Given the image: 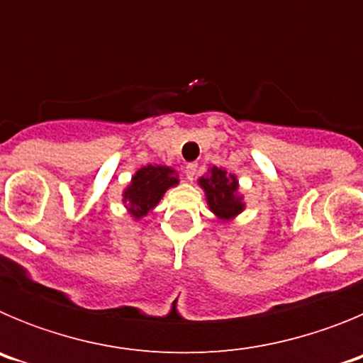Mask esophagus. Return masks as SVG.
I'll return each instance as SVG.
<instances>
[{"instance_id":"1","label":"esophagus","mask_w":363,"mask_h":363,"mask_svg":"<svg viewBox=\"0 0 363 363\" xmlns=\"http://www.w3.org/2000/svg\"><path fill=\"white\" fill-rule=\"evenodd\" d=\"M196 172H198V163L191 162L185 165V176H187V179L196 178Z\"/></svg>"}]
</instances>
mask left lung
I'll list each match as a JSON object with an SVG mask.
<instances>
[{
  "mask_svg": "<svg viewBox=\"0 0 363 363\" xmlns=\"http://www.w3.org/2000/svg\"><path fill=\"white\" fill-rule=\"evenodd\" d=\"M198 185L203 189L207 205L218 220L230 221L245 209L243 196L240 194L238 178L225 169L211 167L209 174L201 176Z\"/></svg>",
  "mask_w": 363,
  "mask_h": 363,
  "instance_id": "8db88e82",
  "label": "left lung"
}]
</instances>
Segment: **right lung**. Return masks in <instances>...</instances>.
I'll use <instances>...</instances> for the list:
<instances>
[{
	"mask_svg": "<svg viewBox=\"0 0 363 363\" xmlns=\"http://www.w3.org/2000/svg\"><path fill=\"white\" fill-rule=\"evenodd\" d=\"M179 184L178 172L167 165H147L138 169L123 191V203L134 220L143 216L160 203L167 189Z\"/></svg>",
	"mask_w": 363,
	"mask_h": 363,
	"instance_id": "add662e5",
	"label": "right lung"
}]
</instances>
